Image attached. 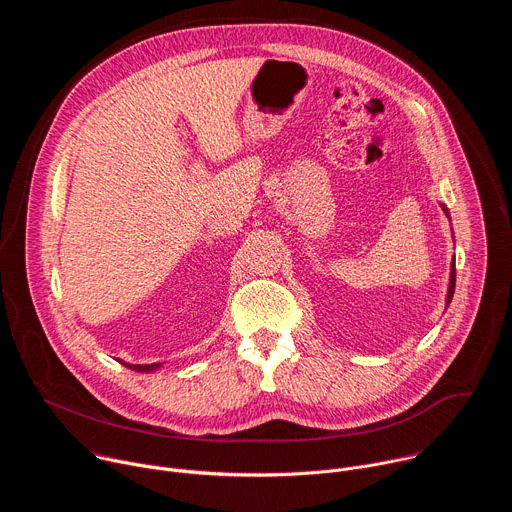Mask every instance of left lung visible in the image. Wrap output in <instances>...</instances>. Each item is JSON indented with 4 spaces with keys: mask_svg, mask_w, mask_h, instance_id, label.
Returning <instances> with one entry per match:
<instances>
[{
    "mask_svg": "<svg viewBox=\"0 0 512 512\" xmlns=\"http://www.w3.org/2000/svg\"><path fill=\"white\" fill-rule=\"evenodd\" d=\"M444 208V212L448 214V208L446 206H442ZM454 287H456V265H454V261H452V271H450V285H448V298H446V304L450 306V302H452V298H454Z\"/></svg>",
    "mask_w": 512,
    "mask_h": 512,
    "instance_id": "8db88e82",
    "label": "left lung"
}]
</instances>
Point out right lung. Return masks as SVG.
Masks as SVG:
<instances>
[{
  "label": "right lung",
  "instance_id": "obj_1",
  "mask_svg": "<svg viewBox=\"0 0 512 512\" xmlns=\"http://www.w3.org/2000/svg\"><path fill=\"white\" fill-rule=\"evenodd\" d=\"M121 364H123V367L131 369V371H137V373H152V371H158L162 367V362H156V364H129V362H121Z\"/></svg>",
  "mask_w": 512,
  "mask_h": 512
}]
</instances>
